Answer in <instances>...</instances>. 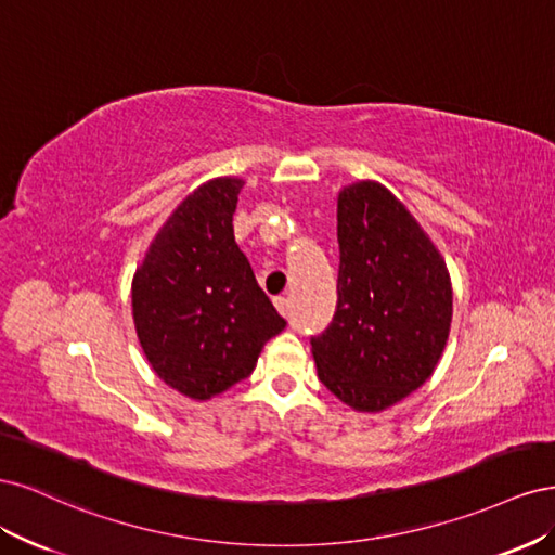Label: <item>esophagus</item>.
Returning <instances> with one entry per match:
<instances>
[{"instance_id":"1","label":"esophagus","mask_w":555,"mask_h":555,"mask_svg":"<svg viewBox=\"0 0 555 555\" xmlns=\"http://www.w3.org/2000/svg\"><path fill=\"white\" fill-rule=\"evenodd\" d=\"M273 304H275L278 312H280L282 317H287V314H289V298H284V296H278V298H273Z\"/></svg>"}]
</instances>
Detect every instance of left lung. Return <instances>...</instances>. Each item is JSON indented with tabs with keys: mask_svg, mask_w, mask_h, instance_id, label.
Masks as SVG:
<instances>
[{
	"mask_svg": "<svg viewBox=\"0 0 555 555\" xmlns=\"http://www.w3.org/2000/svg\"><path fill=\"white\" fill-rule=\"evenodd\" d=\"M338 308L312 338L317 375L357 412L416 391L449 340L453 292L444 257L377 180L338 192Z\"/></svg>",
	"mask_w": 555,
	"mask_h": 555,
	"instance_id": "obj_1",
	"label": "left lung"
}]
</instances>
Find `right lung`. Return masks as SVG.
Returning <instances> with one entry per match:
<instances>
[{"label":"right lung","mask_w":555,"mask_h":555,"mask_svg":"<svg viewBox=\"0 0 555 555\" xmlns=\"http://www.w3.org/2000/svg\"><path fill=\"white\" fill-rule=\"evenodd\" d=\"M245 180L212 178L182 198L131 280V314L150 367L178 393L210 400L255 371L287 322L233 236Z\"/></svg>","instance_id":"1"}]
</instances>
